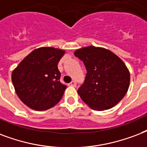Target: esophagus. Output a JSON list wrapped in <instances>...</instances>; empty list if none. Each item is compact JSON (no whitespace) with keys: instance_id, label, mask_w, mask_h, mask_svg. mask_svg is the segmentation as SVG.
<instances>
[{"instance_id":"obj_1","label":"esophagus","mask_w":147,"mask_h":147,"mask_svg":"<svg viewBox=\"0 0 147 147\" xmlns=\"http://www.w3.org/2000/svg\"><path fill=\"white\" fill-rule=\"evenodd\" d=\"M77 84H76V81L75 80H73L72 82H70V84H69V86H76Z\"/></svg>"}]
</instances>
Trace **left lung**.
<instances>
[{"instance_id":"left-lung-1","label":"left lung","mask_w":147,"mask_h":147,"mask_svg":"<svg viewBox=\"0 0 147 147\" xmlns=\"http://www.w3.org/2000/svg\"><path fill=\"white\" fill-rule=\"evenodd\" d=\"M74 55L84 62L86 73L77 93L93 110L113 107L129 89L130 75L123 61L112 51L94 46L78 49Z\"/></svg>"}]
</instances>
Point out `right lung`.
I'll return each mask as SVG.
<instances>
[{
    "instance_id": "add662e5",
    "label": "right lung",
    "mask_w": 147,
    "mask_h": 147,
    "mask_svg": "<svg viewBox=\"0 0 147 147\" xmlns=\"http://www.w3.org/2000/svg\"><path fill=\"white\" fill-rule=\"evenodd\" d=\"M64 53L50 47L35 49L13 70L11 80L16 94L28 107L46 110L61 100L67 86L60 82L57 63Z\"/></svg>"
}]
</instances>
